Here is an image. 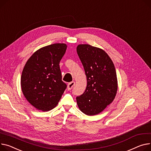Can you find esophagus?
I'll return each mask as SVG.
<instances>
[{
	"instance_id": "obj_1",
	"label": "esophagus",
	"mask_w": 151,
	"mask_h": 151,
	"mask_svg": "<svg viewBox=\"0 0 151 151\" xmlns=\"http://www.w3.org/2000/svg\"><path fill=\"white\" fill-rule=\"evenodd\" d=\"M75 83L74 81H72V82H71V83H68V86H67V89H68V90H71V89L73 87V86H75Z\"/></svg>"
}]
</instances>
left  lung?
Returning a JSON list of instances; mask_svg holds the SVG:
<instances>
[{"label":"left lung","instance_id":"obj_1","mask_svg":"<svg viewBox=\"0 0 151 151\" xmlns=\"http://www.w3.org/2000/svg\"><path fill=\"white\" fill-rule=\"evenodd\" d=\"M76 52L87 81L84 93L76 97L77 104L84 114L95 115L103 111L115 99L118 90L115 68L112 59L101 48L79 44Z\"/></svg>","mask_w":151,"mask_h":151}]
</instances>
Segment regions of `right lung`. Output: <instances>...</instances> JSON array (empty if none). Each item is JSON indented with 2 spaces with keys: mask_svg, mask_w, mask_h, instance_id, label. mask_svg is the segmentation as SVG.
Here are the masks:
<instances>
[{
  "mask_svg": "<svg viewBox=\"0 0 151 151\" xmlns=\"http://www.w3.org/2000/svg\"><path fill=\"white\" fill-rule=\"evenodd\" d=\"M67 47L65 44L60 43L42 47L28 59L24 67L22 91L37 110L47 112L55 108L67 87L59 67Z\"/></svg>",
  "mask_w": 151,
  "mask_h": 151,
  "instance_id": "right-lung-1",
  "label": "right lung"
}]
</instances>
